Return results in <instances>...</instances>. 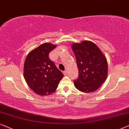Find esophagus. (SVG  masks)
<instances>
[{
	"mask_svg": "<svg viewBox=\"0 0 129 129\" xmlns=\"http://www.w3.org/2000/svg\"><path fill=\"white\" fill-rule=\"evenodd\" d=\"M63 75H67V71H63Z\"/></svg>",
	"mask_w": 129,
	"mask_h": 129,
	"instance_id": "esophagus-1",
	"label": "esophagus"
}]
</instances>
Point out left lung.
I'll return each instance as SVG.
<instances>
[{"instance_id": "1", "label": "left lung", "mask_w": 129, "mask_h": 129, "mask_svg": "<svg viewBox=\"0 0 129 129\" xmlns=\"http://www.w3.org/2000/svg\"><path fill=\"white\" fill-rule=\"evenodd\" d=\"M75 55L78 77L74 80L75 87L84 92H93L100 87L107 75V62L94 43L84 41L72 45Z\"/></svg>"}]
</instances>
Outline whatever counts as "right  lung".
<instances>
[{
    "label": "right lung",
    "mask_w": 129,
    "mask_h": 129,
    "mask_svg": "<svg viewBox=\"0 0 129 129\" xmlns=\"http://www.w3.org/2000/svg\"><path fill=\"white\" fill-rule=\"evenodd\" d=\"M56 48L49 43L41 45L29 53L24 63V77L27 85L40 95L52 94L63 77L49 54Z\"/></svg>",
    "instance_id": "add662e5"
}]
</instances>
